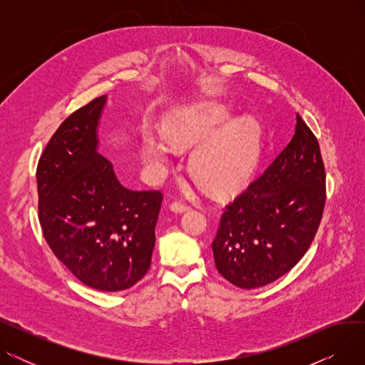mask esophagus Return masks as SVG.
Wrapping results in <instances>:
<instances>
[{
    "mask_svg": "<svg viewBox=\"0 0 365 365\" xmlns=\"http://www.w3.org/2000/svg\"><path fill=\"white\" fill-rule=\"evenodd\" d=\"M170 208L173 210V212L183 213V212H187V210L190 208V205H189V204H186L185 201H175V202H171Z\"/></svg>",
    "mask_w": 365,
    "mask_h": 365,
    "instance_id": "obj_1",
    "label": "esophagus"
}]
</instances>
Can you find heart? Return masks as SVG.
<instances>
[{"label": "heart", "mask_w": 365, "mask_h": 365, "mask_svg": "<svg viewBox=\"0 0 365 365\" xmlns=\"http://www.w3.org/2000/svg\"><path fill=\"white\" fill-rule=\"evenodd\" d=\"M231 112L215 102H202L171 113L164 123L171 148L185 150L201 145L189 161L194 180L205 190L225 195L242 187L255 175L262 157V131L252 118L232 123ZM145 152L150 161L167 163L170 148L146 134Z\"/></svg>", "instance_id": "obj_1"}]
</instances>
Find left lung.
<instances>
[{
    "label": "left lung",
    "instance_id": "1",
    "mask_svg": "<svg viewBox=\"0 0 365 365\" xmlns=\"http://www.w3.org/2000/svg\"><path fill=\"white\" fill-rule=\"evenodd\" d=\"M324 205L319 143L297 113L290 143L225 207L212 244L219 274L245 290L281 278L308 252Z\"/></svg>",
    "mask_w": 365,
    "mask_h": 365
}]
</instances>
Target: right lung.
Segmentation results:
<instances>
[{"label":"right lung","mask_w":365,"mask_h":365,"mask_svg":"<svg viewBox=\"0 0 365 365\" xmlns=\"http://www.w3.org/2000/svg\"><path fill=\"white\" fill-rule=\"evenodd\" d=\"M106 96L59 125L36 167L38 219L54 256L86 285L121 292L150 267L161 190H130L99 155Z\"/></svg>","instance_id":"1"}]
</instances>
